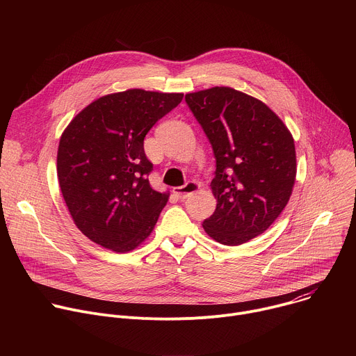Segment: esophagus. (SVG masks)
<instances>
[{
    "label": "esophagus",
    "instance_id": "1",
    "mask_svg": "<svg viewBox=\"0 0 356 356\" xmlns=\"http://www.w3.org/2000/svg\"><path fill=\"white\" fill-rule=\"evenodd\" d=\"M198 188H200V184H198V183H195V181H187L184 186L175 187V188H173V193H175L180 200H184V198L190 197L193 193H195Z\"/></svg>",
    "mask_w": 356,
    "mask_h": 356
}]
</instances>
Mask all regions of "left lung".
<instances>
[{"label": "left lung", "mask_w": 356, "mask_h": 356, "mask_svg": "<svg viewBox=\"0 0 356 356\" xmlns=\"http://www.w3.org/2000/svg\"><path fill=\"white\" fill-rule=\"evenodd\" d=\"M217 159L214 214L202 222L222 245H241L265 232L287 206L297 163L294 139L261 99L231 87L186 94Z\"/></svg>", "instance_id": "left-lung-1"}]
</instances>
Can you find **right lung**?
Masks as SVG:
<instances>
[{
	"label": "right lung",
	"instance_id": "right-lung-1",
	"mask_svg": "<svg viewBox=\"0 0 356 356\" xmlns=\"http://www.w3.org/2000/svg\"><path fill=\"white\" fill-rule=\"evenodd\" d=\"M181 99L183 92L142 88L111 92L94 99L65 128L59 186L76 227L90 241L127 253L154 231L170 193L150 187L143 139Z\"/></svg>",
	"mask_w": 356,
	"mask_h": 356
}]
</instances>
